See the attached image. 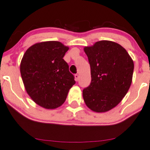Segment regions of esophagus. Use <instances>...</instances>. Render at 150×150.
Here are the masks:
<instances>
[{"label":"esophagus","instance_id":"34e87169","mask_svg":"<svg viewBox=\"0 0 150 150\" xmlns=\"http://www.w3.org/2000/svg\"><path fill=\"white\" fill-rule=\"evenodd\" d=\"M79 75L78 74H75V81H78L79 80Z\"/></svg>","mask_w":150,"mask_h":150}]
</instances>
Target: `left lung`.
I'll list each match as a JSON object with an SVG mask.
<instances>
[{
  "label": "left lung",
  "instance_id": "left-lung-1",
  "mask_svg": "<svg viewBox=\"0 0 150 150\" xmlns=\"http://www.w3.org/2000/svg\"><path fill=\"white\" fill-rule=\"evenodd\" d=\"M91 82L83 90L87 107L95 112L109 111L125 96L132 81L134 62L118 43L100 41L85 47Z\"/></svg>",
  "mask_w": 150,
  "mask_h": 150
}]
</instances>
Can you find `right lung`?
I'll return each instance as SVG.
<instances>
[{
    "label": "right lung",
    "instance_id": "add662e5",
    "mask_svg": "<svg viewBox=\"0 0 150 150\" xmlns=\"http://www.w3.org/2000/svg\"><path fill=\"white\" fill-rule=\"evenodd\" d=\"M69 49L59 41H45L30 47L22 58L20 71L26 91L36 104L45 109L63 105L75 84L63 59Z\"/></svg>",
    "mask_w": 150,
    "mask_h": 150
}]
</instances>
